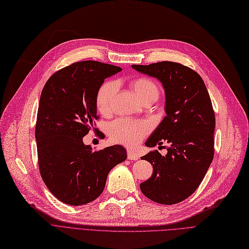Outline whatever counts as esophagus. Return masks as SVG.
Here are the masks:
<instances>
[{
    "instance_id": "esophagus-1",
    "label": "esophagus",
    "mask_w": 249,
    "mask_h": 249,
    "mask_svg": "<svg viewBox=\"0 0 249 249\" xmlns=\"http://www.w3.org/2000/svg\"><path fill=\"white\" fill-rule=\"evenodd\" d=\"M127 159L128 160H132V161H135V160L139 159V156L137 155V154H135L133 151L128 150L127 151Z\"/></svg>"
}]
</instances>
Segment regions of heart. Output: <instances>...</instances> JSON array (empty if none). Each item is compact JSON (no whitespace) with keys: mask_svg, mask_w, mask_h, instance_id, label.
I'll return each instance as SVG.
<instances>
[{"mask_svg":"<svg viewBox=\"0 0 249 249\" xmlns=\"http://www.w3.org/2000/svg\"><path fill=\"white\" fill-rule=\"evenodd\" d=\"M131 87L142 102L151 97H158L159 90L157 85L148 78L135 79ZM115 92L116 84L113 81H106L99 87L95 98L96 107L99 112L108 113L110 111ZM149 131L150 124L146 121L125 117L117 118L109 123L107 126V132L111 141L126 147L137 146Z\"/></svg>","mask_w":249,"mask_h":249,"instance_id":"obj_1","label":"heart"}]
</instances>
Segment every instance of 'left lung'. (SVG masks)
<instances>
[{"mask_svg": "<svg viewBox=\"0 0 249 249\" xmlns=\"http://www.w3.org/2000/svg\"><path fill=\"white\" fill-rule=\"evenodd\" d=\"M132 67L161 81L166 96V116L145 145L166 142L169 147L165 156L152 151L142 157L153 165V174L141 191L158 204L180 203L196 192L214 158L216 118L209 92L202 77L179 63Z\"/></svg>", "mask_w": 249, "mask_h": 249, "instance_id": "left-lung-1", "label": "left lung"}]
</instances>
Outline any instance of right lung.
Instances as JSON below:
<instances>
[{
  "label": "right lung",
  "instance_id": "obj_1",
  "mask_svg": "<svg viewBox=\"0 0 249 249\" xmlns=\"http://www.w3.org/2000/svg\"><path fill=\"white\" fill-rule=\"evenodd\" d=\"M122 68L96 61L65 67L50 77L41 91L35 139L39 172L61 202L81 206L96 199L115 165L126 159L121 145L93 151L83 143L98 120L96 93L106 78Z\"/></svg>",
  "mask_w": 249,
  "mask_h": 249
}]
</instances>
